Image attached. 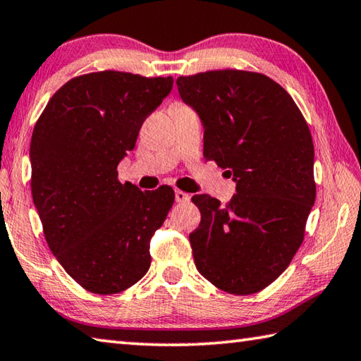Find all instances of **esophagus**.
<instances>
[{"label":"esophagus","mask_w":361,"mask_h":361,"mask_svg":"<svg viewBox=\"0 0 361 361\" xmlns=\"http://www.w3.org/2000/svg\"><path fill=\"white\" fill-rule=\"evenodd\" d=\"M189 194H186L185 191H180V189H176L175 191V200L178 202V203H186V202H189Z\"/></svg>","instance_id":"esophagus-1"}]
</instances>
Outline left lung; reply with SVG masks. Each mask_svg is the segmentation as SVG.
<instances>
[{
	"label": "left lung",
	"mask_w": 361,
	"mask_h": 361,
	"mask_svg": "<svg viewBox=\"0 0 361 361\" xmlns=\"http://www.w3.org/2000/svg\"><path fill=\"white\" fill-rule=\"evenodd\" d=\"M181 99L203 124V156L237 183L226 207L192 202L200 224L189 235L199 273L233 295L260 292L303 243L316 200L310 128L290 94L259 72L221 69L178 77Z\"/></svg>",
	"instance_id": "left-lung-1"
}]
</instances>
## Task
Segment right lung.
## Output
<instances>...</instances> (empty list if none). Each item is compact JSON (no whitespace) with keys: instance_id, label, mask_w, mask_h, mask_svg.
I'll list each match as a JSON object with an SVG mask.
<instances>
[{"instance_id":"right-lung-1","label":"right lung","mask_w":361,"mask_h":361,"mask_svg":"<svg viewBox=\"0 0 361 361\" xmlns=\"http://www.w3.org/2000/svg\"><path fill=\"white\" fill-rule=\"evenodd\" d=\"M172 87V77L120 71L74 77L32 130L31 194L45 240L69 276L93 293L129 289L152 264L149 240L175 192L121 185L116 167Z\"/></svg>"}]
</instances>
